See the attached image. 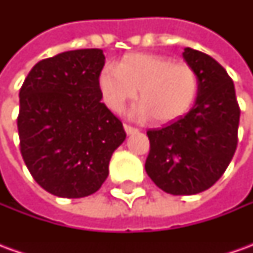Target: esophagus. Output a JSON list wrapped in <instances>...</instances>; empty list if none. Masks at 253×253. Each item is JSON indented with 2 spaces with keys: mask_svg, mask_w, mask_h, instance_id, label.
Wrapping results in <instances>:
<instances>
[{
  "mask_svg": "<svg viewBox=\"0 0 253 253\" xmlns=\"http://www.w3.org/2000/svg\"><path fill=\"white\" fill-rule=\"evenodd\" d=\"M123 127H125V131H126L127 135H130V134H134V132H138V128L130 126V125H125Z\"/></svg>",
  "mask_w": 253,
  "mask_h": 253,
  "instance_id": "obj_1",
  "label": "esophagus"
}]
</instances>
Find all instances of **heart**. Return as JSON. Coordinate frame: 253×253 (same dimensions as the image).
Here are the masks:
<instances>
[{"label": "heart", "instance_id": "b5f03b06", "mask_svg": "<svg viewBox=\"0 0 253 253\" xmlns=\"http://www.w3.org/2000/svg\"><path fill=\"white\" fill-rule=\"evenodd\" d=\"M104 104L121 112L139 90V103L131 116L156 123L180 119L192 108L199 93V76L186 63L154 54H128L116 67L105 66L99 74Z\"/></svg>", "mask_w": 253, "mask_h": 253}]
</instances>
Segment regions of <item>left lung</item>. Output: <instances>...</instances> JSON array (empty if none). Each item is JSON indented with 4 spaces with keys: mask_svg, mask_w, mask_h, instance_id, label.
Segmentation results:
<instances>
[{
    "mask_svg": "<svg viewBox=\"0 0 253 253\" xmlns=\"http://www.w3.org/2000/svg\"><path fill=\"white\" fill-rule=\"evenodd\" d=\"M183 58L199 76V93L188 114L149 130L145 169L172 195H194L223 175L237 148L240 107L232 78L205 52L187 47Z\"/></svg>",
    "mask_w": 253,
    "mask_h": 253,
    "instance_id": "left-lung-1",
    "label": "left lung"
}]
</instances>
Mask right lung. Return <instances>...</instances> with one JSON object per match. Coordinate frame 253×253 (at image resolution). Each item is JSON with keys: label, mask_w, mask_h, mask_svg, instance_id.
<instances>
[{"label": "right lung", "mask_w": 253, "mask_h": 253, "mask_svg": "<svg viewBox=\"0 0 253 253\" xmlns=\"http://www.w3.org/2000/svg\"><path fill=\"white\" fill-rule=\"evenodd\" d=\"M100 48L61 52L38 62L20 89V150L35 181L61 198H84L108 176L126 139L122 122L101 103Z\"/></svg>", "instance_id": "add662e5"}]
</instances>
